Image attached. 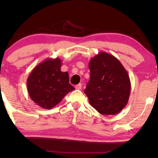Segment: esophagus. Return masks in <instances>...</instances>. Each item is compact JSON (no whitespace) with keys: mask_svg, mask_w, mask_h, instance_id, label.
<instances>
[{"mask_svg":"<svg viewBox=\"0 0 158 158\" xmlns=\"http://www.w3.org/2000/svg\"><path fill=\"white\" fill-rule=\"evenodd\" d=\"M75 89H77V90H81L82 89V84L81 83L77 84V85L75 86Z\"/></svg>","mask_w":158,"mask_h":158,"instance_id":"34e87169","label":"esophagus"}]
</instances>
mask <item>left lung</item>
<instances>
[{
	"label": "left lung",
	"mask_w": 158,
	"mask_h": 158,
	"mask_svg": "<svg viewBox=\"0 0 158 158\" xmlns=\"http://www.w3.org/2000/svg\"><path fill=\"white\" fill-rule=\"evenodd\" d=\"M90 81L85 94L90 104L103 115H114L126 106L131 90L127 71L112 55L101 52L90 60Z\"/></svg>",
	"instance_id": "obj_1"
}]
</instances>
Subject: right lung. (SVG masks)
I'll list each match as a JSON object with an SVG mask.
<instances>
[{"label":"right lung","mask_w":158,"mask_h":158,"mask_svg":"<svg viewBox=\"0 0 158 158\" xmlns=\"http://www.w3.org/2000/svg\"><path fill=\"white\" fill-rule=\"evenodd\" d=\"M60 58H48L36 66L27 78V90L34 103L51 109L75 88L69 83L68 72L61 71Z\"/></svg>","instance_id":"obj_1"}]
</instances>
